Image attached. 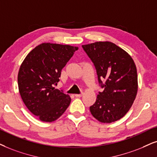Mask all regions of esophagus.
Returning <instances> with one entry per match:
<instances>
[{"label": "esophagus", "mask_w": 157, "mask_h": 157, "mask_svg": "<svg viewBox=\"0 0 157 157\" xmlns=\"http://www.w3.org/2000/svg\"><path fill=\"white\" fill-rule=\"evenodd\" d=\"M83 95V93H80V94H75V96L77 97V98H80V97H82V96Z\"/></svg>", "instance_id": "obj_1"}]
</instances>
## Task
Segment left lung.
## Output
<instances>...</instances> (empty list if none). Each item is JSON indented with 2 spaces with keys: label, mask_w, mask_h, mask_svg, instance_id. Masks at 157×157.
Returning a JSON list of instances; mask_svg holds the SVG:
<instances>
[{
  "label": "left lung",
  "mask_w": 157,
  "mask_h": 157,
  "mask_svg": "<svg viewBox=\"0 0 157 157\" xmlns=\"http://www.w3.org/2000/svg\"><path fill=\"white\" fill-rule=\"evenodd\" d=\"M82 46L94 64L98 82L104 88L90 107V113L103 123L120 120L131 108L138 92V75L133 59L109 41Z\"/></svg>",
  "instance_id": "obj_1"
}]
</instances>
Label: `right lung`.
Returning a JSON list of instances; mask_svg holds the SVG:
<instances>
[{"label": "right lung", "instance_id": "right-lung-1", "mask_svg": "<svg viewBox=\"0 0 157 157\" xmlns=\"http://www.w3.org/2000/svg\"><path fill=\"white\" fill-rule=\"evenodd\" d=\"M78 47L43 43L33 49L21 63L18 87L27 108L43 122H51L64 114L71 98L54 88L61 72Z\"/></svg>", "mask_w": 157, "mask_h": 157}]
</instances>
